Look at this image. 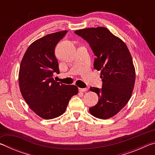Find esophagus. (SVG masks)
<instances>
[{
	"mask_svg": "<svg viewBox=\"0 0 155 155\" xmlns=\"http://www.w3.org/2000/svg\"><path fill=\"white\" fill-rule=\"evenodd\" d=\"M88 90V88L86 87V88H79V91H81V92H83V91H86Z\"/></svg>",
	"mask_w": 155,
	"mask_h": 155,
	"instance_id": "esophagus-1",
	"label": "esophagus"
}]
</instances>
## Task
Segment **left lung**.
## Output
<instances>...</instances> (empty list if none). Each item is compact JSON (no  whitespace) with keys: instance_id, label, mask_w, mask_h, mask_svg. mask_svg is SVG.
<instances>
[{"instance_id":"left-lung-1","label":"left lung","mask_w":155,"mask_h":155,"mask_svg":"<svg viewBox=\"0 0 155 155\" xmlns=\"http://www.w3.org/2000/svg\"><path fill=\"white\" fill-rule=\"evenodd\" d=\"M90 44L96 57L94 68L101 70L103 87H90L98 96L95 106L89 109L93 116L110 118L128 103L135 81V69L126 44L105 27L87 28L75 31Z\"/></svg>"}]
</instances>
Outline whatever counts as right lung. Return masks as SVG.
<instances>
[{
    "instance_id": "right-lung-1",
    "label": "right lung",
    "mask_w": 155,
    "mask_h": 155,
    "mask_svg": "<svg viewBox=\"0 0 155 155\" xmlns=\"http://www.w3.org/2000/svg\"><path fill=\"white\" fill-rule=\"evenodd\" d=\"M67 32L51 33L33 41L21 61L20 92L29 108L45 120L61 115L70 98L78 91L76 85L59 83L52 78L54 72L59 73L54 48Z\"/></svg>"
}]
</instances>
